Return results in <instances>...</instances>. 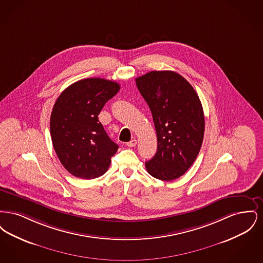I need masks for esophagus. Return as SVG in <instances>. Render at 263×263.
<instances>
[{
    "instance_id": "1",
    "label": "esophagus",
    "mask_w": 263,
    "mask_h": 263,
    "mask_svg": "<svg viewBox=\"0 0 263 263\" xmlns=\"http://www.w3.org/2000/svg\"><path fill=\"white\" fill-rule=\"evenodd\" d=\"M136 144H137V140H135V139H133V140H131L130 142H128L126 145L128 146V147H130V148H132V147H135L136 146Z\"/></svg>"
}]
</instances>
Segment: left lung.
<instances>
[{
	"label": "left lung",
	"mask_w": 263,
	"mask_h": 263,
	"mask_svg": "<svg viewBox=\"0 0 263 263\" xmlns=\"http://www.w3.org/2000/svg\"><path fill=\"white\" fill-rule=\"evenodd\" d=\"M138 89L150 107L158 150L146 162L155 178L171 181L194 163L203 142L205 120L195 89L173 71H151L136 79Z\"/></svg>",
	"instance_id": "1"
}]
</instances>
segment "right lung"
I'll use <instances>...</instances> for the list:
<instances>
[{
  "instance_id": "1",
  "label": "right lung",
  "mask_w": 263,
  "mask_h": 263,
  "mask_svg": "<svg viewBox=\"0 0 263 263\" xmlns=\"http://www.w3.org/2000/svg\"><path fill=\"white\" fill-rule=\"evenodd\" d=\"M119 89L116 82L88 78L69 86L55 101L52 144L63 166L76 177L92 179L104 175L118 150L98 116Z\"/></svg>"
}]
</instances>
